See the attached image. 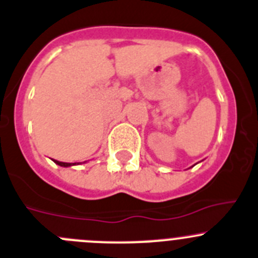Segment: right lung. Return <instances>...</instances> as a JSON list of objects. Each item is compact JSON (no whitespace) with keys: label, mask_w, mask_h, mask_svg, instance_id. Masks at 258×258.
Segmentation results:
<instances>
[{"label":"right lung","mask_w":258,"mask_h":258,"mask_svg":"<svg viewBox=\"0 0 258 258\" xmlns=\"http://www.w3.org/2000/svg\"><path fill=\"white\" fill-rule=\"evenodd\" d=\"M56 165L59 166H64V167H68V166H73V165H77L78 162H61V161H57V160H52Z\"/></svg>","instance_id":"add662e5"}]
</instances>
